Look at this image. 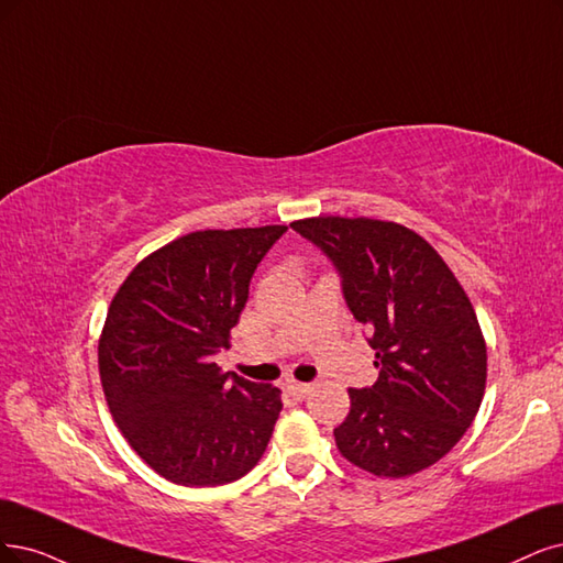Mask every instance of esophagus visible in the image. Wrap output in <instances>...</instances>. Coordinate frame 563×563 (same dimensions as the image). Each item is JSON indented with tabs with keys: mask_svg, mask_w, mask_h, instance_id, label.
I'll return each instance as SVG.
<instances>
[{
	"mask_svg": "<svg viewBox=\"0 0 563 563\" xmlns=\"http://www.w3.org/2000/svg\"><path fill=\"white\" fill-rule=\"evenodd\" d=\"M283 387H285V391L292 394L295 399H306L308 391H310V385H308V383H299V380H295V378H287V380L283 383Z\"/></svg>",
	"mask_w": 563,
	"mask_h": 563,
	"instance_id": "1",
	"label": "esophagus"
}]
</instances>
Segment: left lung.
I'll list each match as a JSON object with an SVG mask.
<instances>
[{"label":"left lung","instance_id":"8db88e82","mask_svg":"<svg viewBox=\"0 0 563 563\" xmlns=\"http://www.w3.org/2000/svg\"><path fill=\"white\" fill-rule=\"evenodd\" d=\"M292 229L339 268L380 368L368 389H347L339 452L378 477L429 468L460 443L485 397L487 345L464 287L399 222L320 216Z\"/></svg>","mask_w":563,"mask_h":563}]
</instances>
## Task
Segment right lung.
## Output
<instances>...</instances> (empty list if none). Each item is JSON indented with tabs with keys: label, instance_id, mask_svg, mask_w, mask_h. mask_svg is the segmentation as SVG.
I'll return each instance as SVG.
<instances>
[{
	"label": "right lung",
	"instance_id": "add662e5",
	"mask_svg": "<svg viewBox=\"0 0 563 563\" xmlns=\"http://www.w3.org/2000/svg\"><path fill=\"white\" fill-rule=\"evenodd\" d=\"M285 224L203 229L143 257L99 336V378L120 433L166 481L234 483L264 454L283 401L274 385L224 373L257 264Z\"/></svg>",
	"mask_w": 563,
	"mask_h": 563
}]
</instances>
